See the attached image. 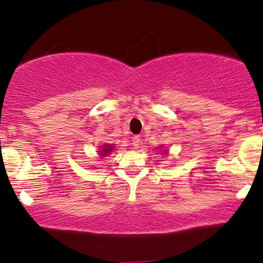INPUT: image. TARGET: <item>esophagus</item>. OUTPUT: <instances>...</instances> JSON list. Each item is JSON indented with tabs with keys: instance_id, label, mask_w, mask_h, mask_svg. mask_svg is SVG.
<instances>
[{
	"instance_id": "34e87169",
	"label": "esophagus",
	"mask_w": 263,
	"mask_h": 263,
	"mask_svg": "<svg viewBox=\"0 0 263 263\" xmlns=\"http://www.w3.org/2000/svg\"><path fill=\"white\" fill-rule=\"evenodd\" d=\"M140 143H141V138H140V136H135V137L132 138V144H134L135 148H137V147L140 146Z\"/></svg>"
}]
</instances>
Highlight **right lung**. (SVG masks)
<instances>
[{"label": "right lung", "mask_w": 263, "mask_h": 263, "mask_svg": "<svg viewBox=\"0 0 263 263\" xmlns=\"http://www.w3.org/2000/svg\"><path fill=\"white\" fill-rule=\"evenodd\" d=\"M114 148H115L114 144H104V146L101 147V149L99 151V155H100V157H106L108 156V153L112 152Z\"/></svg>", "instance_id": "obj_1"}]
</instances>
